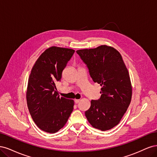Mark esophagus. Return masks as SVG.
Segmentation results:
<instances>
[{
    "mask_svg": "<svg viewBox=\"0 0 157 157\" xmlns=\"http://www.w3.org/2000/svg\"><path fill=\"white\" fill-rule=\"evenodd\" d=\"M79 101H80V99H75V103H79Z\"/></svg>",
    "mask_w": 157,
    "mask_h": 157,
    "instance_id": "esophagus-1",
    "label": "esophagus"
}]
</instances>
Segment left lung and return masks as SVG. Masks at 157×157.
Here are the masks:
<instances>
[{"label": "left lung", "mask_w": 157, "mask_h": 157, "mask_svg": "<svg viewBox=\"0 0 157 157\" xmlns=\"http://www.w3.org/2000/svg\"><path fill=\"white\" fill-rule=\"evenodd\" d=\"M77 53L86 65L93 81L101 86L100 98L91 101L85 116L94 128L110 130L120 122L131 101L128 71L121 54L113 47L101 45Z\"/></svg>", "instance_id": "1"}]
</instances>
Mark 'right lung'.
<instances>
[{
    "mask_svg": "<svg viewBox=\"0 0 157 157\" xmlns=\"http://www.w3.org/2000/svg\"><path fill=\"white\" fill-rule=\"evenodd\" d=\"M73 49L52 46L42 53L32 68L27 89V103L36 126L54 134L62 128L73 110V99L59 97L56 84L73 56Z\"/></svg>",
    "mask_w": 157,
    "mask_h": 157,
    "instance_id": "right-lung-1",
    "label": "right lung"
}]
</instances>
